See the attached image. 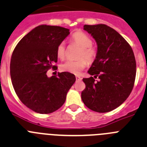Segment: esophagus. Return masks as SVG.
<instances>
[{
  "mask_svg": "<svg viewBox=\"0 0 147 147\" xmlns=\"http://www.w3.org/2000/svg\"><path fill=\"white\" fill-rule=\"evenodd\" d=\"M76 81H80V80H82V78L80 76H76Z\"/></svg>",
  "mask_w": 147,
  "mask_h": 147,
  "instance_id": "1",
  "label": "esophagus"
}]
</instances>
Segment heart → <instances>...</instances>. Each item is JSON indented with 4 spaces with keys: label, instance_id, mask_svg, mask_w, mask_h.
<instances>
[{
    "label": "heart",
    "instance_id": "1",
    "mask_svg": "<svg viewBox=\"0 0 147 147\" xmlns=\"http://www.w3.org/2000/svg\"><path fill=\"white\" fill-rule=\"evenodd\" d=\"M71 39L74 42L81 47L79 57L80 59L68 60L61 64L60 70L64 72H68L74 74H78L87 66L88 61L92 62L96 56V51L92 47V40L91 37L86 32L77 31L72 35ZM56 55L60 59H63L65 57V45L61 42L58 45L56 49ZM82 57L86 58H82Z\"/></svg>",
    "mask_w": 147,
    "mask_h": 147
}]
</instances>
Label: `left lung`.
I'll return each instance as SVG.
<instances>
[{
    "label": "left lung",
    "instance_id": "8db88e82",
    "mask_svg": "<svg viewBox=\"0 0 147 147\" xmlns=\"http://www.w3.org/2000/svg\"><path fill=\"white\" fill-rule=\"evenodd\" d=\"M97 45L96 56L83 78L82 102L92 111L109 112L120 106L131 94L136 76V61L131 46L106 24L84 25ZM97 77L98 81L95 79Z\"/></svg>",
    "mask_w": 147,
    "mask_h": 147
}]
</instances>
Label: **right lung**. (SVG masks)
I'll list each match as a JSON object with an SVG mask.
<instances>
[{"label": "right lung", "instance_id": "obj_1", "mask_svg": "<svg viewBox=\"0 0 147 147\" xmlns=\"http://www.w3.org/2000/svg\"><path fill=\"white\" fill-rule=\"evenodd\" d=\"M70 30L39 25L21 38L12 53L10 76L16 94L25 106L39 114H50L65 102L76 81L73 74L61 72L48 77L47 72L57 62L56 49Z\"/></svg>", "mask_w": 147, "mask_h": 147}]
</instances>
